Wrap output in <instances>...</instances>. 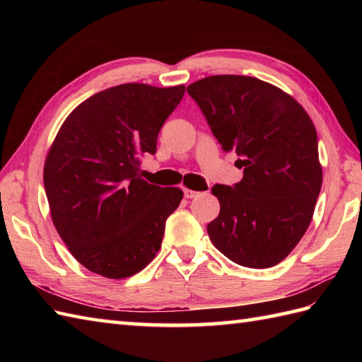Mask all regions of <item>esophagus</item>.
Here are the masks:
<instances>
[{"label":"esophagus","mask_w":362,"mask_h":362,"mask_svg":"<svg viewBox=\"0 0 362 362\" xmlns=\"http://www.w3.org/2000/svg\"><path fill=\"white\" fill-rule=\"evenodd\" d=\"M183 196H185L187 199H194V197L199 196V193H197V191H193V189H185V191H183Z\"/></svg>","instance_id":"34e87169"}]
</instances>
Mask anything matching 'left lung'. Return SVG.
Here are the masks:
<instances>
[{
	"label": "left lung",
	"instance_id": "obj_1",
	"mask_svg": "<svg viewBox=\"0 0 362 362\" xmlns=\"http://www.w3.org/2000/svg\"><path fill=\"white\" fill-rule=\"evenodd\" d=\"M187 91L244 169L233 187L211 188L221 205L206 226L211 243L244 267L279 264L302 240L320 193L316 127L294 98L257 78L210 76Z\"/></svg>",
	"mask_w": 362,
	"mask_h": 362
}]
</instances>
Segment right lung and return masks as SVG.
Returning <instances> with one entry per match:
<instances>
[{"label":"right lung","instance_id":"right-lung-1","mask_svg":"<svg viewBox=\"0 0 362 362\" xmlns=\"http://www.w3.org/2000/svg\"><path fill=\"white\" fill-rule=\"evenodd\" d=\"M183 93V86L122 83L79 104L60 127L45 161V191L57 233L88 271L126 279L161 247L183 193L146 182L140 158L157 152Z\"/></svg>","mask_w":362,"mask_h":362}]
</instances>
